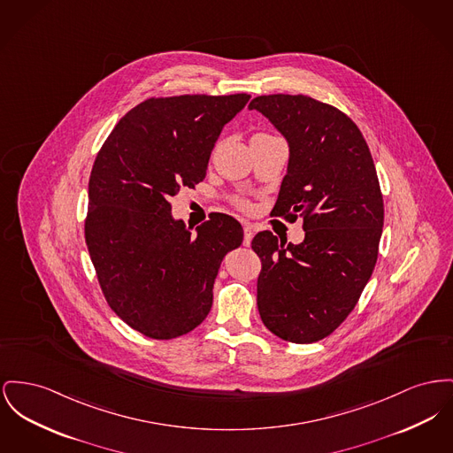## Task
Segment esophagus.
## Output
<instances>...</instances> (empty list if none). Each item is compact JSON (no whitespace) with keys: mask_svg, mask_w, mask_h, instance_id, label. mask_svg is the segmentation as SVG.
<instances>
[{"mask_svg":"<svg viewBox=\"0 0 453 453\" xmlns=\"http://www.w3.org/2000/svg\"><path fill=\"white\" fill-rule=\"evenodd\" d=\"M253 234H255V233H253V226L248 224V222H244V240H242L244 246H250V244H251Z\"/></svg>","mask_w":453,"mask_h":453,"instance_id":"34e87169","label":"esophagus"}]
</instances>
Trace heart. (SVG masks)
I'll use <instances>...</instances> for the list:
<instances>
[{
  "instance_id": "b5f03b06",
  "label": "heart",
  "mask_w": 453,
  "mask_h": 453,
  "mask_svg": "<svg viewBox=\"0 0 453 453\" xmlns=\"http://www.w3.org/2000/svg\"><path fill=\"white\" fill-rule=\"evenodd\" d=\"M240 205L242 209H250V203H248V202H241Z\"/></svg>"
}]
</instances>
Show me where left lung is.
Here are the masks:
<instances>
[{"label":"left lung","mask_w":453,"mask_h":453,"mask_svg":"<svg viewBox=\"0 0 453 453\" xmlns=\"http://www.w3.org/2000/svg\"><path fill=\"white\" fill-rule=\"evenodd\" d=\"M286 136L288 174L275 217L303 219L304 241L258 233L257 304L277 337L311 344L354 310L372 277L383 229V196L368 143L337 107L308 96L272 94L250 103Z\"/></svg>","instance_id":"8db88e82"}]
</instances>
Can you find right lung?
I'll list each match as a JSON object with an SVG mask.
<instances>
[{"label": "right lung", "mask_w": 453, "mask_h": 453, "mask_svg": "<svg viewBox=\"0 0 453 453\" xmlns=\"http://www.w3.org/2000/svg\"><path fill=\"white\" fill-rule=\"evenodd\" d=\"M248 94L150 97L107 136L88 180L85 242L111 310L145 337L191 332L212 308L213 280L242 242L240 222L212 213L196 233L171 198L203 181L213 145Z\"/></svg>", "instance_id": "obj_1"}]
</instances>
